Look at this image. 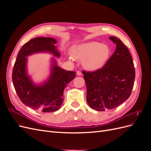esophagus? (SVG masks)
I'll return each mask as SVG.
<instances>
[{"instance_id": "esophagus-1", "label": "esophagus", "mask_w": 151, "mask_h": 151, "mask_svg": "<svg viewBox=\"0 0 151 151\" xmlns=\"http://www.w3.org/2000/svg\"><path fill=\"white\" fill-rule=\"evenodd\" d=\"M77 76H81L82 75V72L80 71V70H77Z\"/></svg>"}]
</instances>
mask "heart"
I'll list each match as a JSON object with an SVG mask.
<instances>
[{
    "label": "heart",
    "mask_w": 151,
    "mask_h": 151,
    "mask_svg": "<svg viewBox=\"0 0 151 151\" xmlns=\"http://www.w3.org/2000/svg\"><path fill=\"white\" fill-rule=\"evenodd\" d=\"M71 52L74 58L83 60L86 69L96 70L105 64L110 55L111 50L106 45L91 42L74 45L72 47Z\"/></svg>",
    "instance_id": "1"
}]
</instances>
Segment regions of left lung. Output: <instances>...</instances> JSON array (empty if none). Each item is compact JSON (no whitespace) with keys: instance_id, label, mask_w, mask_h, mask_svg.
Returning a JSON list of instances; mask_svg holds the SVG:
<instances>
[{"instance_id":"8db88e82","label":"left lung","mask_w":151,"mask_h":151,"mask_svg":"<svg viewBox=\"0 0 151 151\" xmlns=\"http://www.w3.org/2000/svg\"><path fill=\"white\" fill-rule=\"evenodd\" d=\"M109 38L116 47L105 65L94 72L83 71L87 102L96 111L119 106L130 97L134 84L135 68L129 49L118 38Z\"/></svg>"}]
</instances>
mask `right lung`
<instances>
[{
	"label": "right lung",
	"mask_w": 151,
	"mask_h": 151,
	"mask_svg": "<svg viewBox=\"0 0 151 151\" xmlns=\"http://www.w3.org/2000/svg\"><path fill=\"white\" fill-rule=\"evenodd\" d=\"M55 39L38 37L26 43L17 54L12 70V79L16 93L22 103L33 109L53 112L60 108L63 101V91L67 84L75 78L76 72L58 67L52 58L51 72L48 79L40 85L32 82L26 71L27 57L36 53L48 52L60 57Z\"/></svg>",
	"instance_id": "1"
}]
</instances>
